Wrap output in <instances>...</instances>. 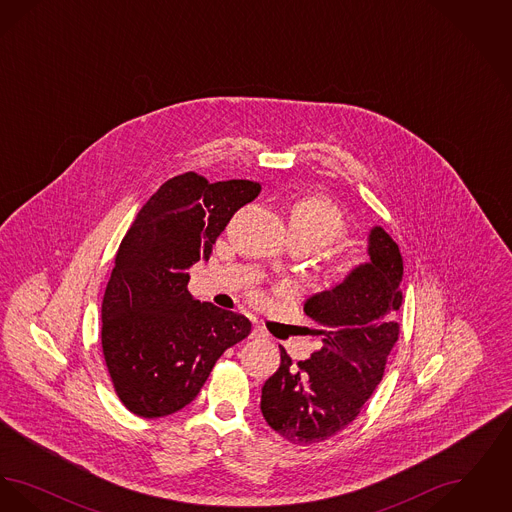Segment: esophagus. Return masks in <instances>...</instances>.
Returning a JSON list of instances; mask_svg holds the SVG:
<instances>
[{
  "mask_svg": "<svg viewBox=\"0 0 512 512\" xmlns=\"http://www.w3.org/2000/svg\"><path fill=\"white\" fill-rule=\"evenodd\" d=\"M249 338H253V340H257V338H267V334H265V330L261 328V326H255L253 330H251V336Z\"/></svg>",
  "mask_w": 512,
  "mask_h": 512,
  "instance_id": "1",
  "label": "esophagus"
}]
</instances>
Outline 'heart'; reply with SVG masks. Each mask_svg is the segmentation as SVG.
<instances>
[{
  "label": "heart",
  "mask_w": 512,
  "mask_h": 512,
  "mask_svg": "<svg viewBox=\"0 0 512 512\" xmlns=\"http://www.w3.org/2000/svg\"><path fill=\"white\" fill-rule=\"evenodd\" d=\"M290 240H299L311 251H320L347 234V219L340 207L324 195L295 199L288 215Z\"/></svg>",
  "instance_id": "1"
}]
</instances>
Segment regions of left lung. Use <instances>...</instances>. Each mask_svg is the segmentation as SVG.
Instances as JSON below:
<instances>
[{"mask_svg": "<svg viewBox=\"0 0 512 512\" xmlns=\"http://www.w3.org/2000/svg\"><path fill=\"white\" fill-rule=\"evenodd\" d=\"M368 257L340 284L305 301L322 347L297 366L282 347L280 368L263 386L261 413L290 443L309 445L336 436L382 382L399 338L403 259L382 226L368 234Z\"/></svg>", "mask_w": 512, "mask_h": 512, "instance_id": "obj_1", "label": "left lung"}]
</instances>
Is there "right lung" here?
<instances>
[{
  "label": "right lung",
  "mask_w": 512,
  "mask_h": 512,
  "mask_svg": "<svg viewBox=\"0 0 512 512\" xmlns=\"http://www.w3.org/2000/svg\"><path fill=\"white\" fill-rule=\"evenodd\" d=\"M261 194L251 180H167L122 238L101 303V347L130 413L159 418L192 403L220 355L251 322L188 292V268L209 261L234 213Z\"/></svg>",
  "instance_id": "1"
}]
</instances>
